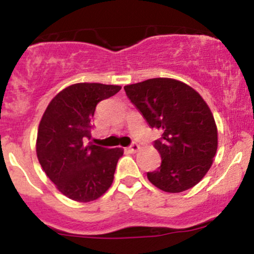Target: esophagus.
I'll return each instance as SVG.
<instances>
[{
    "instance_id": "1",
    "label": "esophagus",
    "mask_w": 254,
    "mask_h": 254,
    "mask_svg": "<svg viewBox=\"0 0 254 254\" xmlns=\"http://www.w3.org/2000/svg\"><path fill=\"white\" fill-rule=\"evenodd\" d=\"M139 149H141V147H139V145L137 143H132L129 147V150L131 151V153H137V151H138Z\"/></svg>"
}]
</instances>
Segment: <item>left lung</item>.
<instances>
[{"label":"left lung","instance_id":"1","mask_svg":"<svg viewBox=\"0 0 254 254\" xmlns=\"http://www.w3.org/2000/svg\"><path fill=\"white\" fill-rule=\"evenodd\" d=\"M150 127L162 131L154 143L161 166L148 172L160 190L178 193L197 185L217 150V127L199 93L182 81L156 77L124 87Z\"/></svg>","mask_w":254,"mask_h":254}]
</instances>
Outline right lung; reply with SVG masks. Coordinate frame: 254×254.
Returning a JSON list of instances; mask_svg holds the SVG:
<instances>
[{
    "label": "right lung",
    "mask_w": 254,
    "mask_h": 254,
    "mask_svg": "<svg viewBox=\"0 0 254 254\" xmlns=\"http://www.w3.org/2000/svg\"><path fill=\"white\" fill-rule=\"evenodd\" d=\"M121 88L116 84L74 83L52 99L40 119L36 143L39 164L57 190L72 200L92 202L112 185L124 150L87 141L98 103Z\"/></svg>",
    "instance_id": "right-lung-1"
}]
</instances>
